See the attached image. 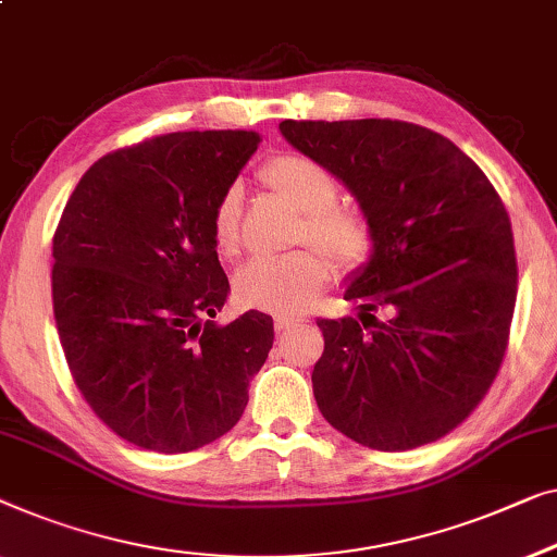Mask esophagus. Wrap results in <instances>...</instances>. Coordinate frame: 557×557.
Instances as JSON below:
<instances>
[{
  "label": "esophagus",
  "mask_w": 557,
  "mask_h": 557,
  "mask_svg": "<svg viewBox=\"0 0 557 557\" xmlns=\"http://www.w3.org/2000/svg\"><path fill=\"white\" fill-rule=\"evenodd\" d=\"M273 326H276V334H288V332H294L296 326H301V319H294V317H276L273 319Z\"/></svg>",
  "instance_id": "34e87169"
}]
</instances>
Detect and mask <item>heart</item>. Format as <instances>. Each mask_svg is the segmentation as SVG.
<instances>
[{
  "label": "heart",
  "instance_id": "b5f03b06",
  "mask_svg": "<svg viewBox=\"0 0 557 557\" xmlns=\"http://www.w3.org/2000/svg\"><path fill=\"white\" fill-rule=\"evenodd\" d=\"M263 178L273 190L292 200L304 213L296 228V244L318 248H298L284 256H259L240 265L233 278L238 301L251 309L271 311L276 317H294L317 301L334 276L332 258L338 269H359L374 253V228L357 208L342 206V183L324 163L298 152L273 158L263 168ZM211 233L215 251L225 259L238 253L240 246V188L223 190L213 208Z\"/></svg>",
  "mask_w": 557,
  "mask_h": 557
}]
</instances>
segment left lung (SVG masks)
Listing matches in <instances>:
<instances>
[{"mask_svg":"<svg viewBox=\"0 0 557 557\" xmlns=\"http://www.w3.org/2000/svg\"><path fill=\"white\" fill-rule=\"evenodd\" d=\"M278 131L349 188L376 238L344 292L359 317L317 321L321 414L382 453L437 442L480 405L507 349L518 261L503 200L472 158L422 125L284 120Z\"/></svg>","mask_w":557,"mask_h":557,"instance_id":"1","label":"left lung"}]
</instances>
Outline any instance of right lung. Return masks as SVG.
<instances>
[{
  "label": "right lung",
  "instance_id": "1",
  "mask_svg": "<svg viewBox=\"0 0 557 557\" xmlns=\"http://www.w3.org/2000/svg\"><path fill=\"white\" fill-rule=\"evenodd\" d=\"M248 131L168 133L100 158L52 238V309L79 394L150 453L233 430L273 346V319L215 324L231 294L211 219L259 148Z\"/></svg>",
  "mask_w": 557,
  "mask_h": 557
}]
</instances>
